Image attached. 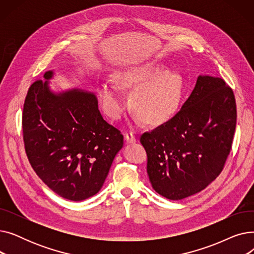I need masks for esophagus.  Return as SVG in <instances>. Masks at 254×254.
<instances>
[{
	"label": "esophagus",
	"mask_w": 254,
	"mask_h": 254,
	"mask_svg": "<svg viewBox=\"0 0 254 254\" xmlns=\"http://www.w3.org/2000/svg\"><path fill=\"white\" fill-rule=\"evenodd\" d=\"M125 140L127 144H132V143H136L137 142V138L136 136L132 134V132H126L125 135Z\"/></svg>",
	"instance_id": "esophagus-1"
}]
</instances>
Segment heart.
<instances>
[{
  "label": "heart",
  "mask_w": 254,
  "mask_h": 254,
  "mask_svg": "<svg viewBox=\"0 0 254 254\" xmlns=\"http://www.w3.org/2000/svg\"><path fill=\"white\" fill-rule=\"evenodd\" d=\"M116 82L104 81L97 86L102 109L107 116L119 119L127 109L120 86L132 89L130 106L142 122L151 127L163 126L175 117L181 103V88L175 75L153 64L123 68L114 74Z\"/></svg>",
  "instance_id": "heart-1"
}]
</instances>
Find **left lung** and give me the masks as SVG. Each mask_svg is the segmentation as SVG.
<instances>
[{"label":"left lung","mask_w":254,"mask_h":254,"mask_svg":"<svg viewBox=\"0 0 254 254\" xmlns=\"http://www.w3.org/2000/svg\"><path fill=\"white\" fill-rule=\"evenodd\" d=\"M236 123L233 90L217 76L199 75L175 117L141 136L153 190L173 201L205 190L223 169Z\"/></svg>","instance_id":"8db88e82"}]
</instances>
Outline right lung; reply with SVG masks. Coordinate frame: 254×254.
Listing matches in <instances>:
<instances>
[{
	"instance_id": "obj_1",
	"label": "right lung",
	"mask_w": 254,
	"mask_h": 254,
	"mask_svg": "<svg viewBox=\"0 0 254 254\" xmlns=\"http://www.w3.org/2000/svg\"><path fill=\"white\" fill-rule=\"evenodd\" d=\"M47 71L26 95L22 130L25 152L36 174L70 201L100 191L124 136L103 118L93 92L72 88L55 92Z\"/></svg>"
}]
</instances>
